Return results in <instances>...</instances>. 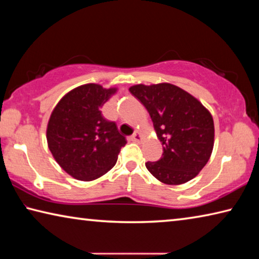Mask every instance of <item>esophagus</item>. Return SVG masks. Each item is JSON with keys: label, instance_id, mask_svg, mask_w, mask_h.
Returning <instances> with one entry per match:
<instances>
[{"label": "esophagus", "instance_id": "1", "mask_svg": "<svg viewBox=\"0 0 259 259\" xmlns=\"http://www.w3.org/2000/svg\"><path fill=\"white\" fill-rule=\"evenodd\" d=\"M131 139H133L134 142H137V143L142 142V140H143V134L140 133V131H135V134L131 136Z\"/></svg>", "mask_w": 259, "mask_h": 259}]
</instances>
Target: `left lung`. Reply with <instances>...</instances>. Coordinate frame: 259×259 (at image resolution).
Listing matches in <instances>:
<instances>
[{
    "label": "left lung",
    "instance_id": "left-lung-1",
    "mask_svg": "<svg viewBox=\"0 0 259 259\" xmlns=\"http://www.w3.org/2000/svg\"><path fill=\"white\" fill-rule=\"evenodd\" d=\"M129 91L140 100L163 146L162 157L146 168L166 185L196 177L211 156L214 125L211 113L194 96L171 83L136 84Z\"/></svg>",
    "mask_w": 259,
    "mask_h": 259
}]
</instances>
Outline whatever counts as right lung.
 Segmentation results:
<instances>
[{
	"mask_svg": "<svg viewBox=\"0 0 259 259\" xmlns=\"http://www.w3.org/2000/svg\"><path fill=\"white\" fill-rule=\"evenodd\" d=\"M116 91L88 83L65 95L51 113L48 147L61 169L77 181H95L109 171L126 144L115 122L100 111Z\"/></svg>",
	"mask_w": 259,
	"mask_h": 259,
	"instance_id": "obj_1",
	"label": "right lung"
}]
</instances>
